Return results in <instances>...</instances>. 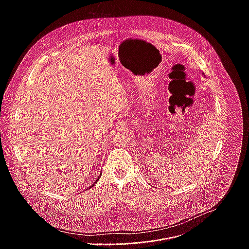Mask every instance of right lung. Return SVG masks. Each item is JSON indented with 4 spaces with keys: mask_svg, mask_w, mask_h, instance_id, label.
I'll return each instance as SVG.
<instances>
[{
    "mask_svg": "<svg viewBox=\"0 0 249 249\" xmlns=\"http://www.w3.org/2000/svg\"><path fill=\"white\" fill-rule=\"evenodd\" d=\"M99 177H100V175H99V176H98V178H97V180H95V181H94V183H93V184H92V185H91V186H90V187H89V188H91V187H93V186H94V184H95V183H96V182H97V181H98V179H99Z\"/></svg>",
    "mask_w": 249,
    "mask_h": 249,
    "instance_id": "obj_1",
    "label": "right lung"
}]
</instances>
